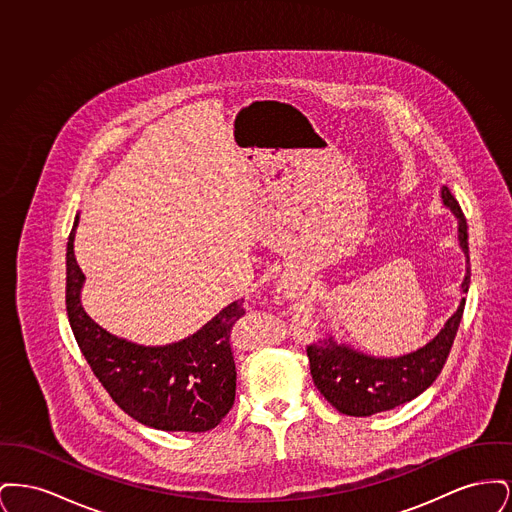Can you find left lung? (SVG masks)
Wrapping results in <instances>:
<instances>
[{"label": "left lung", "instance_id": "8db88e82", "mask_svg": "<svg viewBox=\"0 0 512 512\" xmlns=\"http://www.w3.org/2000/svg\"><path fill=\"white\" fill-rule=\"evenodd\" d=\"M441 201L459 222V244L466 257V274L461 284V293H466L470 282L466 219L447 186L441 188ZM463 309L464 297L457 311L447 318L443 328L432 340L426 341L411 353L397 357L370 355L336 338L318 341V345H309L307 357L317 390L332 407L347 416L384 413L413 401L414 397L428 390L438 378L461 324Z\"/></svg>", "mask_w": 512, "mask_h": 512}]
</instances>
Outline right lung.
Returning a JSON list of instances; mask_svg holds the SVG:
<instances>
[{
    "label": "right lung",
    "instance_id": "right-lung-1",
    "mask_svg": "<svg viewBox=\"0 0 512 512\" xmlns=\"http://www.w3.org/2000/svg\"><path fill=\"white\" fill-rule=\"evenodd\" d=\"M74 217L67 242V315L74 338L113 401L134 420L165 432H207L228 414L236 397L230 328L244 315L242 299L184 340L144 345L101 328L82 307L84 272L74 259Z\"/></svg>",
    "mask_w": 512,
    "mask_h": 512
}]
</instances>
